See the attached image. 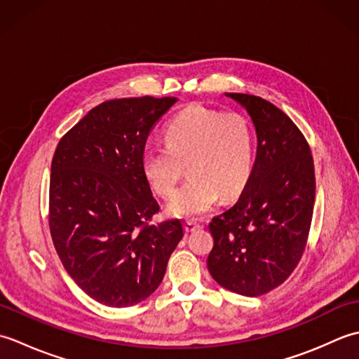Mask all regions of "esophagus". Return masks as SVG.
Wrapping results in <instances>:
<instances>
[{
  "mask_svg": "<svg viewBox=\"0 0 359 359\" xmlns=\"http://www.w3.org/2000/svg\"><path fill=\"white\" fill-rule=\"evenodd\" d=\"M199 228H202L201 224L194 222V220H187V222H185V231L187 233H193L196 230H199Z\"/></svg>",
  "mask_w": 359,
  "mask_h": 359,
  "instance_id": "esophagus-1",
  "label": "esophagus"
}]
</instances>
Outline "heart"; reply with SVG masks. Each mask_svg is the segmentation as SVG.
<instances>
[{"instance_id":"1","label":"heart","mask_w":359,"mask_h":359,"mask_svg":"<svg viewBox=\"0 0 359 359\" xmlns=\"http://www.w3.org/2000/svg\"><path fill=\"white\" fill-rule=\"evenodd\" d=\"M189 177L168 202L175 217L199 219L222 197L245 187L253 166V144L247 121L238 114H222L191 106L174 117L165 131V144L143 149L142 171L149 187L168 197L184 171Z\"/></svg>"}]
</instances>
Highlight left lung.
<instances>
[{
    "label": "left lung",
    "instance_id": "8db88e82",
    "mask_svg": "<svg viewBox=\"0 0 359 359\" xmlns=\"http://www.w3.org/2000/svg\"><path fill=\"white\" fill-rule=\"evenodd\" d=\"M247 111L257 151L238 202L212 217L208 271L219 285L255 297L284 282L306 248L315 207V166L306 137L261 97L225 94Z\"/></svg>",
    "mask_w": 359,
    "mask_h": 359
}]
</instances>
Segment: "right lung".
<instances>
[{"label":"right lung","instance_id":"1","mask_svg":"<svg viewBox=\"0 0 359 359\" xmlns=\"http://www.w3.org/2000/svg\"><path fill=\"white\" fill-rule=\"evenodd\" d=\"M175 97L109 100L90 109L55 149L49 226L63 266L83 292L108 307H129L156 292L184 238L160 210L142 171L151 128Z\"/></svg>","mask_w":359,"mask_h":359}]
</instances>
